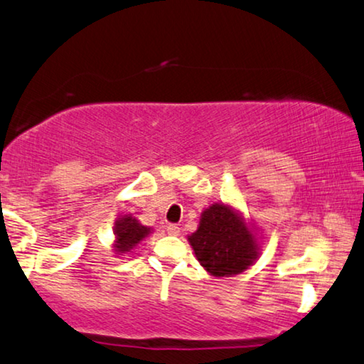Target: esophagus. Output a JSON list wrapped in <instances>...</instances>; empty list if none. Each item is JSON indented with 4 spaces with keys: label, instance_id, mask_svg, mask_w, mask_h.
<instances>
[{
    "label": "esophagus",
    "instance_id": "obj_1",
    "mask_svg": "<svg viewBox=\"0 0 364 364\" xmlns=\"http://www.w3.org/2000/svg\"><path fill=\"white\" fill-rule=\"evenodd\" d=\"M166 231L169 236H177V234L181 232V228H178V225H174V223H172V225L166 226Z\"/></svg>",
    "mask_w": 364,
    "mask_h": 364
}]
</instances>
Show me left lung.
Returning <instances> with one entry per match:
<instances>
[{"mask_svg":"<svg viewBox=\"0 0 364 364\" xmlns=\"http://www.w3.org/2000/svg\"><path fill=\"white\" fill-rule=\"evenodd\" d=\"M188 242L200 265L215 277L237 275L259 259V244L247 223L225 203L211 205L201 213Z\"/></svg>","mask_w":364,"mask_h":364,"instance_id":"1","label":"left lung"}]
</instances>
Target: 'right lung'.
Instances as JSON below:
<instances>
[{
	"label": "right lung",
	"instance_id": "right-lung-1",
	"mask_svg": "<svg viewBox=\"0 0 364 364\" xmlns=\"http://www.w3.org/2000/svg\"><path fill=\"white\" fill-rule=\"evenodd\" d=\"M149 232H151V228L143 226L136 218H133L130 215L122 216L119 218V221H117L114 226V234H115L114 250L119 254L130 252V250L135 249V245L141 242Z\"/></svg>",
	"mask_w": 364,
	"mask_h": 364
}]
</instances>
